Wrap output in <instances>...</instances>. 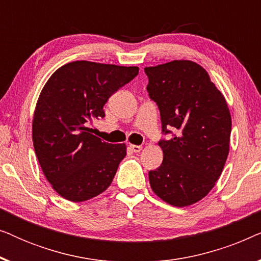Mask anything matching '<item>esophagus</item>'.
I'll return each instance as SVG.
<instances>
[{"instance_id":"34e87169","label":"esophagus","mask_w":261,"mask_h":261,"mask_svg":"<svg viewBox=\"0 0 261 261\" xmlns=\"http://www.w3.org/2000/svg\"><path fill=\"white\" fill-rule=\"evenodd\" d=\"M129 148H130L133 152H135V153L140 152L141 149H142L141 146H139V145H129Z\"/></svg>"}]
</instances>
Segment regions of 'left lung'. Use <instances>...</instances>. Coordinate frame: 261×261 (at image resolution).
<instances>
[{
    "mask_svg": "<svg viewBox=\"0 0 261 261\" xmlns=\"http://www.w3.org/2000/svg\"><path fill=\"white\" fill-rule=\"evenodd\" d=\"M160 112L164 159L148 172L152 190L174 206L198 202L219 179L229 152L231 119L206 71L190 60L145 67ZM173 129L174 132L170 130Z\"/></svg>",
    "mask_w": 261,
    "mask_h": 261,
    "instance_id": "obj_1",
    "label": "left lung"
}]
</instances>
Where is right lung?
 <instances>
[{
	"mask_svg": "<svg viewBox=\"0 0 261 261\" xmlns=\"http://www.w3.org/2000/svg\"><path fill=\"white\" fill-rule=\"evenodd\" d=\"M138 73V66L77 60L57 70L45 84L32 135L42 172L62 197L83 202L112 184L126 145L105 142L92 134L90 124L105 116L110 96Z\"/></svg>",
	"mask_w": 261,
	"mask_h": 261,
	"instance_id": "obj_1",
	"label": "right lung"
}]
</instances>
